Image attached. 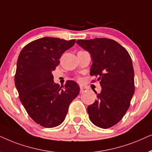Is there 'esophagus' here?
<instances>
[{"label": "esophagus", "instance_id": "1", "mask_svg": "<svg viewBox=\"0 0 152 152\" xmlns=\"http://www.w3.org/2000/svg\"><path fill=\"white\" fill-rule=\"evenodd\" d=\"M86 90H87L86 88H84V87H82V86L80 87V93H83L85 92H86Z\"/></svg>", "mask_w": 152, "mask_h": 152}]
</instances>
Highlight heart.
Segmentation results:
<instances>
[{"label": "heart", "instance_id": "b5f03b06", "mask_svg": "<svg viewBox=\"0 0 152 152\" xmlns=\"http://www.w3.org/2000/svg\"><path fill=\"white\" fill-rule=\"evenodd\" d=\"M81 80V78H78V80Z\"/></svg>", "mask_w": 152, "mask_h": 152}]
</instances>
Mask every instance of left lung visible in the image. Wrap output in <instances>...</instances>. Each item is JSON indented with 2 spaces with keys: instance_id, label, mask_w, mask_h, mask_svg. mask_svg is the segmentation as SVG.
I'll return each instance as SVG.
<instances>
[{
  "instance_id": "1",
  "label": "left lung",
  "mask_w": 152,
  "mask_h": 152,
  "mask_svg": "<svg viewBox=\"0 0 152 152\" xmlns=\"http://www.w3.org/2000/svg\"><path fill=\"white\" fill-rule=\"evenodd\" d=\"M76 43L92 56L90 75L99 77L102 86L97 99L88 107L90 120L100 128H110L124 117L134 94L131 56L126 48L113 39L94 38L79 39Z\"/></svg>"
}]
</instances>
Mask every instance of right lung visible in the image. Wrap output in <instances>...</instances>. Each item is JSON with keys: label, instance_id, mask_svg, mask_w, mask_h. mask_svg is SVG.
Here are the masks:
<instances>
[{"label": "right lung", "instance_id": "obj_1", "mask_svg": "<svg viewBox=\"0 0 152 152\" xmlns=\"http://www.w3.org/2000/svg\"><path fill=\"white\" fill-rule=\"evenodd\" d=\"M75 42L40 38L24 46L18 58L15 83L19 99L28 115L45 128L62 124L71 102L79 94L76 83L68 80L60 87L54 83L52 74L62 53Z\"/></svg>", "mask_w": 152, "mask_h": 152}]
</instances>
